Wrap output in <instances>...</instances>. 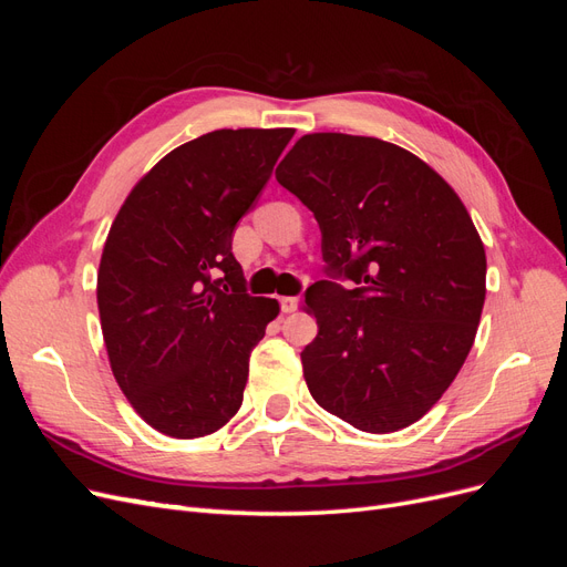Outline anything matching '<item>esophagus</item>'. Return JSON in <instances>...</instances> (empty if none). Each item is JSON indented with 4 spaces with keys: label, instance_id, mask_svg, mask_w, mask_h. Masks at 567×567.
I'll list each match as a JSON object with an SVG mask.
<instances>
[{
    "label": "esophagus",
    "instance_id": "obj_1",
    "mask_svg": "<svg viewBox=\"0 0 567 567\" xmlns=\"http://www.w3.org/2000/svg\"><path fill=\"white\" fill-rule=\"evenodd\" d=\"M279 302H281V312H284V315H290V312L298 310L300 298H296V296H284V298H279Z\"/></svg>",
    "mask_w": 567,
    "mask_h": 567
}]
</instances>
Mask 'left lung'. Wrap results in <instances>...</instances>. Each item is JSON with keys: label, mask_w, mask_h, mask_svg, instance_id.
<instances>
[{"label": "left lung", "mask_w": 567, "mask_h": 567, "mask_svg": "<svg viewBox=\"0 0 567 567\" xmlns=\"http://www.w3.org/2000/svg\"><path fill=\"white\" fill-rule=\"evenodd\" d=\"M277 179L315 213L329 269L357 284L307 290L319 333L300 352L305 383L357 431H402L452 385L483 315L487 257L466 205L375 136L305 134Z\"/></svg>", "instance_id": "obj_1"}]
</instances>
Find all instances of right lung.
Returning a JSON list of instances; mask_svg holds the SVG:
<instances>
[{"mask_svg":"<svg viewBox=\"0 0 567 567\" xmlns=\"http://www.w3.org/2000/svg\"><path fill=\"white\" fill-rule=\"evenodd\" d=\"M296 130H215L134 184L106 236L96 305L111 371L151 427L219 431L244 402L250 352L277 319L250 298L231 234Z\"/></svg>","mask_w":567,"mask_h":567,"instance_id":"obj_1","label":"right lung"}]
</instances>
